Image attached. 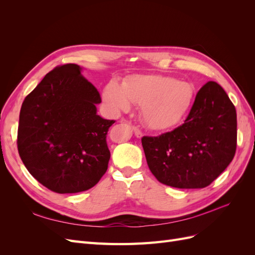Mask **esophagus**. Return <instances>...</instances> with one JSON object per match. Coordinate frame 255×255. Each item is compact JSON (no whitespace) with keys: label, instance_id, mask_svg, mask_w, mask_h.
Masks as SVG:
<instances>
[{"label":"esophagus","instance_id":"1","mask_svg":"<svg viewBox=\"0 0 255 255\" xmlns=\"http://www.w3.org/2000/svg\"><path fill=\"white\" fill-rule=\"evenodd\" d=\"M133 132H134V134H135V136H136L137 138H141V137H142L141 130H140V129H138V128H135V127H133Z\"/></svg>","mask_w":255,"mask_h":255}]
</instances>
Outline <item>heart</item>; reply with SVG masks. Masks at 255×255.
I'll return each mask as SVG.
<instances>
[{"label": "heart", "mask_w": 255, "mask_h": 255, "mask_svg": "<svg viewBox=\"0 0 255 255\" xmlns=\"http://www.w3.org/2000/svg\"><path fill=\"white\" fill-rule=\"evenodd\" d=\"M194 98L195 88L189 82L153 74L130 75L121 86L112 81L102 94L104 104L114 115L129 111L132 103L139 105L143 125L156 132L180 123Z\"/></svg>", "instance_id": "obj_1"}]
</instances>
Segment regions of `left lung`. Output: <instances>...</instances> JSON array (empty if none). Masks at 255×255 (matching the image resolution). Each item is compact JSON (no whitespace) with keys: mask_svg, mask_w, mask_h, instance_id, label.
Masks as SVG:
<instances>
[{"mask_svg":"<svg viewBox=\"0 0 255 255\" xmlns=\"http://www.w3.org/2000/svg\"><path fill=\"white\" fill-rule=\"evenodd\" d=\"M235 106L216 82L198 91L184 123L157 137L141 138L146 163L168 186L194 189L208 186L226 170L236 151Z\"/></svg>","mask_w":255,"mask_h":255,"instance_id":"obj_1","label":"left lung"}]
</instances>
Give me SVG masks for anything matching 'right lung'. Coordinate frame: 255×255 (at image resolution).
<instances>
[{"instance_id": "1", "label": "right lung", "mask_w": 255, "mask_h": 255, "mask_svg": "<svg viewBox=\"0 0 255 255\" xmlns=\"http://www.w3.org/2000/svg\"><path fill=\"white\" fill-rule=\"evenodd\" d=\"M82 70L75 64L55 68L20 111V157L38 182L58 194L94 187L111 158L106 134L115 121L97 114L101 97Z\"/></svg>"}]
</instances>
